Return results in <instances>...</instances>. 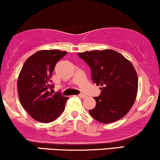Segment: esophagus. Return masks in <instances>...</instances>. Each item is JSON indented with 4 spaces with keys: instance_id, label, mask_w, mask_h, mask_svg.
Wrapping results in <instances>:
<instances>
[{
    "instance_id": "1",
    "label": "esophagus",
    "mask_w": 160,
    "mask_h": 160,
    "mask_svg": "<svg viewBox=\"0 0 160 160\" xmlns=\"http://www.w3.org/2000/svg\"><path fill=\"white\" fill-rule=\"evenodd\" d=\"M78 96L80 97V98H86V95H83V94H80V95H78Z\"/></svg>"
}]
</instances>
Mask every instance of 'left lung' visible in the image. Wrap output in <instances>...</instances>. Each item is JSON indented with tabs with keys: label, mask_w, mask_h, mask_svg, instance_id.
<instances>
[{
	"label": "left lung",
	"mask_w": 160,
	"mask_h": 160,
	"mask_svg": "<svg viewBox=\"0 0 160 160\" xmlns=\"http://www.w3.org/2000/svg\"><path fill=\"white\" fill-rule=\"evenodd\" d=\"M78 56L91 68L92 79L102 92L95 97V108L89 113L102 123L125 117L135 103L138 79L135 68L122 54L112 49L86 51Z\"/></svg>",
	"instance_id": "1"
}]
</instances>
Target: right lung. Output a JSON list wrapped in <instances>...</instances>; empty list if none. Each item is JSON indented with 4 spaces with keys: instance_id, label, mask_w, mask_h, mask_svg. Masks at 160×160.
I'll return each mask as SVG.
<instances>
[{
    "instance_id": "add662e5",
    "label": "right lung",
    "mask_w": 160,
    "mask_h": 160,
    "mask_svg": "<svg viewBox=\"0 0 160 160\" xmlns=\"http://www.w3.org/2000/svg\"><path fill=\"white\" fill-rule=\"evenodd\" d=\"M58 49L40 50L27 58L18 78L20 103L28 114L38 122H52L65 110L68 98L52 94L50 84L56 64L67 54Z\"/></svg>"
}]
</instances>
